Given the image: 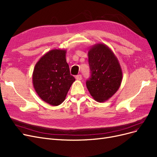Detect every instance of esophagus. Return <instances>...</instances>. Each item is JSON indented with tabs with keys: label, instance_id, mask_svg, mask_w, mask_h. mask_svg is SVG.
Masks as SVG:
<instances>
[{
	"label": "esophagus",
	"instance_id": "esophagus-1",
	"mask_svg": "<svg viewBox=\"0 0 157 157\" xmlns=\"http://www.w3.org/2000/svg\"><path fill=\"white\" fill-rule=\"evenodd\" d=\"M82 77L81 75H78L75 76V79L76 80H82Z\"/></svg>",
	"mask_w": 157,
	"mask_h": 157
}]
</instances>
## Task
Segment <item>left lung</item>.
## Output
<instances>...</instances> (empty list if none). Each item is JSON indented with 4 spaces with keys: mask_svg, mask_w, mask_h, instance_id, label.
Segmentation results:
<instances>
[{
    "mask_svg": "<svg viewBox=\"0 0 157 157\" xmlns=\"http://www.w3.org/2000/svg\"><path fill=\"white\" fill-rule=\"evenodd\" d=\"M90 78L86 82L89 93L98 102H104L119 89L123 72L113 52L104 44H97L88 52Z\"/></svg>",
    "mask_w": 157,
    "mask_h": 157,
    "instance_id": "1",
    "label": "left lung"
}]
</instances>
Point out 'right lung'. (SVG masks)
Instances as JSON below:
<instances>
[{
  "label": "right lung",
  "mask_w": 157,
  "mask_h": 157,
  "mask_svg": "<svg viewBox=\"0 0 157 157\" xmlns=\"http://www.w3.org/2000/svg\"><path fill=\"white\" fill-rule=\"evenodd\" d=\"M67 50L55 49L40 59L33 73V83L42 100L52 105L62 104L75 78L66 59Z\"/></svg>",
  "instance_id": "right-lung-1"
}]
</instances>
